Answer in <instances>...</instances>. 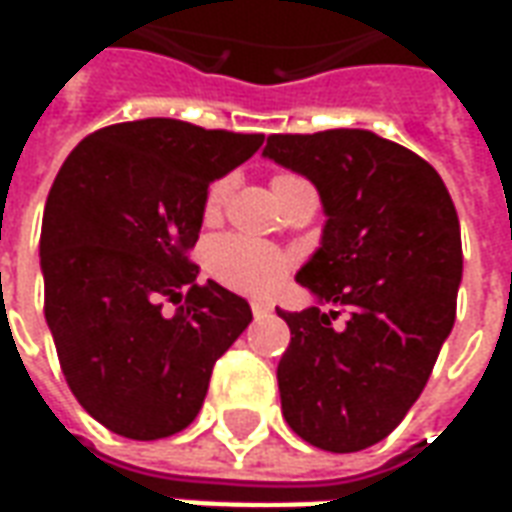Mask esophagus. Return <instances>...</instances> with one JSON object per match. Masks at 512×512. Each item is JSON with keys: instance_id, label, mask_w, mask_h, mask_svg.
Returning a JSON list of instances; mask_svg holds the SVG:
<instances>
[{"instance_id": "esophagus-1", "label": "esophagus", "mask_w": 512, "mask_h": 512, "mask_svg": "<svg viewBox=\"0 0 512 512\" xmlns=\"http://www.w3.org/2000/svg\"><path fill=\"white\" fill-rule=\"evenodd\" d=\"M274 312V304H268V301H252V315L255 318H268Z\"/></svg>"}]
</instances>
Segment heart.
I'll return each mask as SVG.
<instances>
[{
  "mask_svg": "<svg viewBox=\"0 0 512 512\" xmlns=\"http://www.w3.org/2000/svg\"><path fill=\"white\" fill-rule=\"evenodd\" d=\"M290 175H279L274 178V186L290 183ZM227 189L230 180L222 178L213 183L208 194H205V216H216L222 211L224 200H227ZM208 268L219 282L227 288L241 290V293H268L274 290L285 279L290 268V257L282 255L279 249L266 244H257L252 238H241V235H224L219 241H213L208 249Z\"/></svg>",
  "mask_w": 512,
  "mask_h": 512,
  "instance_id": "heart-1",
  "label": "heart"
}]
</instances>
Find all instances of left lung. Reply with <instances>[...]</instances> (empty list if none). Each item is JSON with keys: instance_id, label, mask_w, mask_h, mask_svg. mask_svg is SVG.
I'll return each mask as SVG.
<instances>
[{"instance_id": "left-lung-1", "label": "left lung", "mask_w": 512, "mask_h": 512, "mask_svg": "<svg viewBox=\"0 0 512 512\" xmlns=\"http://www.w3.org/2000/svg\"><path fill=\"white\" fill-rule=\"evenodd\" d=\"M263 156L310 180L326 216L321 246L296 274L318 304L277 310L290 326L277 367L282 417L312 447L365 450L417 403L452 332L458 213L425 158L365 128L274 134ZM343 311L344 326L332 327Z\"/></svg>"}]
</instances>
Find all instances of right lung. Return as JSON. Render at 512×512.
I'll list each match as a JSON object with an SVG mask.
<instances>
[{
    "instance_id": "obj_1",
    "label": "right lung",
    "mask_w": 512,
    "mask_h": 512,
    "mask_svg": "<svg viewBox=\"0 0 512 512\" xmlns=\"http://www.w3.org/2000/svg\"><path fill=\"white\" fill-rule=\"evenodd\" d=\"M263 139L147 117L90 134L57 172L40 230L46 323L71 392L112 433L153 441L191 425L252 321L246 299L197 285L189 249L208 186ZM164 298L184 301L172 319Z\"/></svg>"
}]
</instances>
